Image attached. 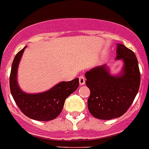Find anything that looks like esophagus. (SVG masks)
<instances>
[{"label": "esophagus", "mask_w": 149, "mask_h": 149, "mask_svg": "<svg viewBox=\"0 0 149 149\" xmlns=\"http://www.w3.org/2000/svg\"><path fill=\"white\" fill-rule=\"evenodd\" d=\"M86 83V78L84 76H80L79 77V84H80V86L84 85Z\"/></svg>", "instance_id": "obj_1"}]
</instances>
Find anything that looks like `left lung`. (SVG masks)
Listing matches in <instances>:
<instances>
[{
  "mask_svg": "<svg viewBox=\"0 0 149 149\" xmlns=\"http://www.w3.org/2000/svg\"><path fill=\"white\" fill-rule=\"evenodd\" d=\"M116 59L122 60L124 63L117 75H111L106 64L85 74L86 85L91 91L87 102L88 111L97 119L111 120L122 116L139 91L140 73L134 53L118 43Z\"/></svg>",
  "mask_w": 149,
  "mask_h": 149,
  "instance_id": "obj_1",
  "label": "left lung"
}]
</instances>
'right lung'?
Returning <instances> with one entry per match:
<instances>
[{
  "label": "right lung",
  "instance_id": "add662e5",
  "mask_svg": "<svg viewBox=\"0 0 149 149\" xmlns=\"http://www.w3.org/2000/svg\"><path fill=\"white\" fill-rule=\"evenodd\" d=\"M25 49L26 46L16 54L12 62L9 77L11 94L20 111L28 117L39 121L54 120L61 114L65 99L78 88L79 79L61 82L41 93H26L17 81V68Z\"/></svg>",
  "mask_w": 149,
  "mask_h": 149
}]
</instances>
